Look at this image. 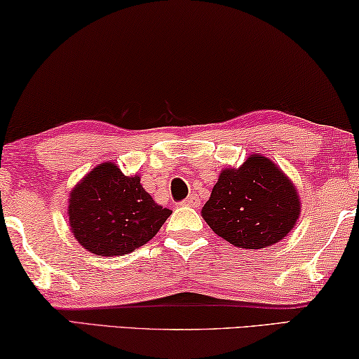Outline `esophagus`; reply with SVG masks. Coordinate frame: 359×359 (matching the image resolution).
I'll use <instances>...</instances> for the list:
<instances>
[{
  "instance_id": "obj_1",
  "label": "esophagus",
  "mask_w": 359,
  "mask_h": 359,
  "mask_svg": "<svg viewBox=\"0 0 359 359\" xmlns=\"http://www.w3.org/2000/svg\"><path fill=\"white\" fill-rule=\"evenodd\" d=\"M182 205L184 206H191V208H198L200 206V198H198L196 194H191L187 200L182 201Z\"/></svg>"
}]
</instances>
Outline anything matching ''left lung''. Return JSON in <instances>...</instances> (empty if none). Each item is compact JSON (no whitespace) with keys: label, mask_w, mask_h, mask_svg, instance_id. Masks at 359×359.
I'll list each match as a JSON object with an SVG mask.
<instances>
[{"label":"left lung","mask_w":359,"mask_h":359,"mask_svg":"<svg viewBox=\"0 0 359 359\" xmlns=\"http://www.w3.org/2000/svg\"><path fill=\"white\" fill-rule=\"evenodd\" d=\"M302 212L297 187L259 153L221 170L201 216L214 233L245 250L269 248L287 237Z\"/></svg>","instance_id":"8db88e82"}]
</instances>
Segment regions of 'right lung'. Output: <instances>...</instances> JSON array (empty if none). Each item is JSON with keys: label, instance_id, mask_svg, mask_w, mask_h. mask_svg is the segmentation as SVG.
<instances>
[{"label": "right lung", "instance_id": "add662e5", "mask_svg": "<svg viewBox=\"0 0 359 359\" xmlns=\"http://www.w3.org/2000/svg\"><path fill=\"white\" fill-rule=\"evenodd\" d=\"M69 226L82 247L96 256H122L148 243L172 211L112 161L101 163L69 194Z\"/></svg>", "mask_w": 359, "mask_h": 359}]
</instances>
